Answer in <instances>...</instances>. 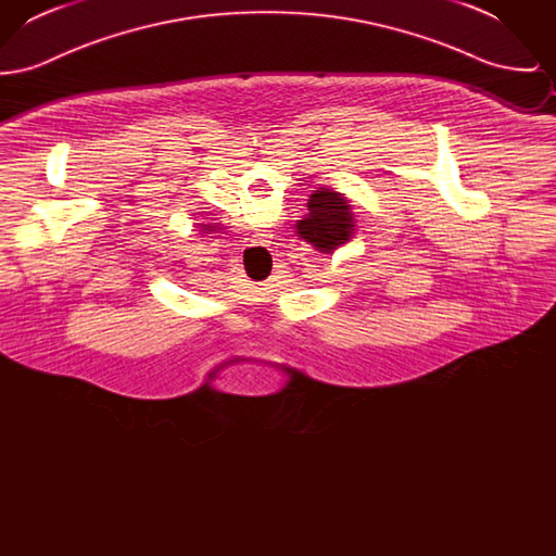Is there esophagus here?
<instances>
[{
    "mask_svg": "<svg viewBox=\"0 0 556 556\" xmlns=\"http://www.w3.org/2000/svg\"><path fill=\"white\" fill-rule=\"evenodd\" d=\"M254 250H258V248H254Z\"/></svg>",
    "mask_w": 556,
    "mask_h": 556,
    "instance_id": "1",
    "label": "esophagus"
}]
</instances>
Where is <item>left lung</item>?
I'll return each mask as SVG.
<instances>
[{
	"label": "left lung",
	"mask_w": 556,
	"mask_h": 556,
	"mask_svg": "<svg viewBox=\"0 0 556 556\" xmlns=\"http://www.w3.org/2000/svg\"><path fill=\"white\" fill-rule=\"evenodd\" d=\"M300 238L313 243L318 252L331 254L354 233V216L342 193L331 189L315 191L308 200V214L298 220Z\"/></svg>",
	"instance_id": "obj_1"
}]
</instances>
